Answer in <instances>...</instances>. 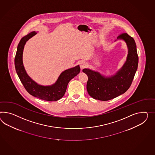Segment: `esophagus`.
<instances>
[{
	"label": "esophagus",
	"instance_id": "34e87169",
	"mask_svg": "<svg viewBox=\"0 0 155 155\" xmlns=\"http://www.w3.org/2000/svg\"><path fill=\"white\" fill-rule=\"evenodd\" d=\"M87 65V63H85V62H83L80 63V68H81V70H83V69L84 68H86Z\"/></svg>",
	"mask_w": 155,
	"mask_h": 155
}]
</instances>
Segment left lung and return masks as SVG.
Instances as JSON below:
<instances>
[{
    "label": "left lung",
    "instance_id": "8db88e82",
    "mask_svg": "<svg viewBox=\"0 0 155 155\" xmlns=\"http://www.w3.org/2000/svg\"><path fill=\"white\" fill-rule=\"evenodd\" d=\"M117 40L125 42L128 53L123 66L115 74L106 76L89 68L83 70L88 77L87 93L94 99L106 101L123 94L130 87L137 70L138 56L134 39L127 33H123L117 38Z\"/></svg>",
    "mask_w": 155,
    "mask_h": 155
}]
</instances>
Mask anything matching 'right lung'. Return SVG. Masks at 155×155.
<instances>
[{"label":"right lung","instance_id":"obj_1","mask_svg":"<svg viewBox=\"0 0 155 155\" xmlns=\"http://www.w3.org/2000/svg\"><path fill=\"white\" fill-rule=\"evenodd\" d=\"M37 34L36 32H31L25 36L18 45L15 65L17 74L25 88L31 95L47 101H56L63 97L69 81L80 71L79 65L71 68L62 72L56 82L51 85H42L37 83L28 75L23 64V52L26 42L31 38Z\"/></svg>","mask_w":155,"mask_h":155}]
</instances>
